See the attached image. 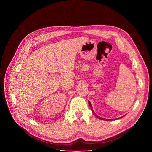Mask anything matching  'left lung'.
<instances>
[{"instance_id": "left-lung-1", "label": "left lung", "mask_w": 152, "mask_h": 152, "mask_svg": "<svg viewBox=\"0 0 152 152\" xmlns=\"http://www.w3.org/2000/svg\"><path fill=\"white\" fill-rule=\"evenodd\" d=\"M89 107H90V108H91V110H92V113H94V114L98 118H99V119H100V120H105L104 118H101V117H98V115H96V114H95V113H94V111L92 110V105H91V102H90V101H89ZM107 120V119H106Z\"/></svg>"}]
</instances>
